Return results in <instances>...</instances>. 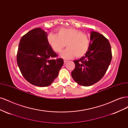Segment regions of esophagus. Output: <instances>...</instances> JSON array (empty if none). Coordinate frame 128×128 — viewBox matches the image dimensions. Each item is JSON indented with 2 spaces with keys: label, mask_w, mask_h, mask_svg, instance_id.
<instances>
[{
  "label": "esophagus",
  "mask_w": 128,
  "mask_h": 128,
  "mask_svg": "<svg viewBox=\"0 0 128 128\" xmlns=\"http://www.w3.org/2000/svg\"><path fill=\"white\" fill-rule=\"evenodd\" d=\"M64 64H66V63L68 62V60H64Z\"/></svg>",
  "instance_id": "1"
}]
</instances>
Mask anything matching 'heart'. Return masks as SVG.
Wrapping results in <instances>:
<instances>
[{"mask_svg": "<svg viewBox=\"0 0 128 128\" xmlns=\"http://www.w3.org/2000/svg\"><path fill=\"white\" fill-rule=\"evenodd\" d=\"M48 44L54 51L61 52L65 47L67 48L62 52L60 56L64 59H71L75 56H84L90 47V39L88 34L75 28H60L57 34L50 33L47 37Z\"/></svg>", "mask_w": 128, "mask_h": 128, "instance_id": "heart-1", "label": "heart"}]
</instances>
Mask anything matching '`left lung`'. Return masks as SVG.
<instances>
[{
    "label": "left lung",
    "instance_id": "8db88e82",
    "mask_svg": "<svg viewBox=\"0 0 128 128\" xmlns=\"http://www.w3.org/2000/svg\"><path fill=\"white\" fill-rule=\"evenodd\" d=\"M88 52L78 60L73 61L75 67L72 76L76 82L84 86L98 82L105 74L112 60L109 41L102 34L91 32Z\"/></svg>",
    "mask_w": 128,
    "mask_h": 128
}]
</instances>
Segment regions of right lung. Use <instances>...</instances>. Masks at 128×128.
I'll return each mask as SVG.
<instances>
[{"label":"right lung","mask_w":128,"mask_h":128,"mask_svg":"<svg viewBox=\"0 0 128 128\" xmlns=\"http://www.w3.org/2000/svg\"><path fill=\"white\" fill-rule=\"evenodd\" d=\"M48 33L41 28L29 31L23 36L18 45L17 63L24 78L35 86L51 85L64 64L61 58L49 45Z\"/></svg>","instance_id":"obj_1"}]
</instances>
